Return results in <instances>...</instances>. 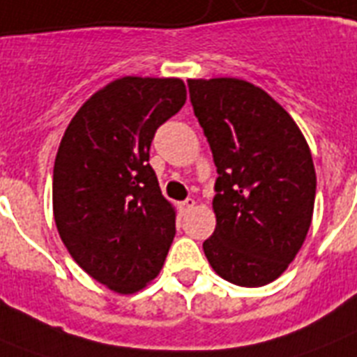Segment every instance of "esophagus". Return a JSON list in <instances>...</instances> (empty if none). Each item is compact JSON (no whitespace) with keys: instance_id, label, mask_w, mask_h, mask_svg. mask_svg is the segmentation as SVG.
I'll return each instance as SVG.
<instances>
[{"instance_id":"obj_1","label":"esophagus","mask_w":357,"mask_h":357,"mask_svg":"<svg viewBox=\"0 0 357 357\" xmlns=\"http://www.w3.org/2000/svg\"><path fill=\"white\" fill-rule=\"evenodd\" d=\"M195 206H196V202L192 200V198H187V200L179 202V209H181V211H190Z\"/></svg>"}]
</instances>
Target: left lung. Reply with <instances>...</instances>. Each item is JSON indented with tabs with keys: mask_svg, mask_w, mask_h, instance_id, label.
Masks as SVG:
<instances>
[{
	"mask_svg": "<svg viewBox=\"0 0 357 357\" xmlns=\"http://www.w3.org/2000/svg\"><path fill=\"white\" fill-rule=\"evenodd\" d=\"M213 151L217 228L204 243L213 271L241 287L282 274L304 244L315 206L310 146L265 91L235 77L189 79Z\"/></svg>",
	"mask_w": 357,
	"mask_h": 357,
	"instance_id": "left-lung-1",
	"label": "left lung"
}]
</instances>
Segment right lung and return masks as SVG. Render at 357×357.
Returning a JSON list of instances; mask_svg holds the SVG:
<instances>
[{"mask_svg": "<svg viewBox=\"0 0 357 357\" xmlns=\"http://www.w3.org/2000/svg\"><path fill=\"white\" fill-rule=\"evenodd\" d=\"M185 100V83L176 77H122L75 113L59 146V235L75 263L116 293L151 282L176 235V211L150 167V146Z\"/></svg>", "mask_w": 357, "mask_h": 357, "instance_id": "right-lung-1", "label": "right lung"}]
</instances>
